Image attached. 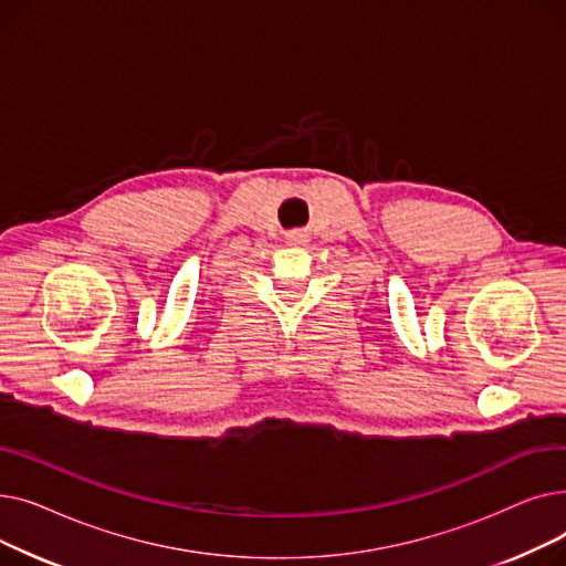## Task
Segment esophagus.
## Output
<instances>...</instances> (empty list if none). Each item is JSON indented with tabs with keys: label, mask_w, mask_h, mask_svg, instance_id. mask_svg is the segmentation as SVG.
I'll return each mask as SVG.
<instances>
[{
	"label": "esophagus",
	"mask_w": 566,
	"mask_h": 566,
	"mask_svg": "<svg viewBox=\"0 0 566 566\" xmlns=\"http://www.w3.org/2000/svg\"><path fill=\"white\" fill-rule=\"evenodd\" d=\"M286 241H289L291 245H301V243L305 241V233H303V231H289V233H286Z\"/></svg>",
	"instance_id": "esophagus-1"
}]
</instances>
